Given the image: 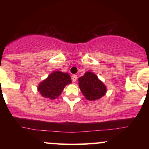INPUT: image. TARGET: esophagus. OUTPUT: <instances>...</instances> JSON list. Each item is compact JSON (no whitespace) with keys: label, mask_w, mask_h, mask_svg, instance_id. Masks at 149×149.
I'll use <instances>...</instances> for the list:
<instances>
[{"label":"esophagus","mask_w":149,"mask_h":149,"mask_svg":"<svg viewBox=\"0 0 149 149\" xmlns=\"http://www.w3.org/2000/svg\"><path fill=\"white\" fill-rule=\"evenodd\" d=\"M77 78H78V77H77L76 75H73V76H71V78H72V81L73 82V83H75V82L76 81Z\"/></svg>","instance_id":"esophagus-1"}]
</instances>
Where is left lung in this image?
<instances>
[{"mask_svg":"<svg viewBox=\"0 0 149 149\" xmlns=\"http://www.w3.org/2000/svg\"><path fill=\"white\" fill-rule=\"evenodd\" d=\"M79 88L83 95L89 101L102 98L107 92V87L95 73L87 71L84 76L78 78Z\"/></svg>","mask_w":149,"mask_h":149,"instance_id":"left-lung-1","label":"left lung"}]
</instances>
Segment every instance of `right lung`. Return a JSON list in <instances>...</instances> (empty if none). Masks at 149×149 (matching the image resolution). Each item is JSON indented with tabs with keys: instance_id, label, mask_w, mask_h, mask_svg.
Listing matches in <instances>:
<instances>
[{
	"instance_id": "1",
	"label": "right lung",
	"mask_w": 149,
	"mask_h": 149,
	"mask_svg": "<svg viewBox=\"0 0 149 149\" xmlns=\"http://www.w3.org/2000/svg\"><path fill=\"white\" fill-rule=\"evenodd\" d=\"M71 83V77L67 73L56 71L38 85V90L43 97L54 100L61 95L66 85Z\"/></svg>"
}]
</instances>
